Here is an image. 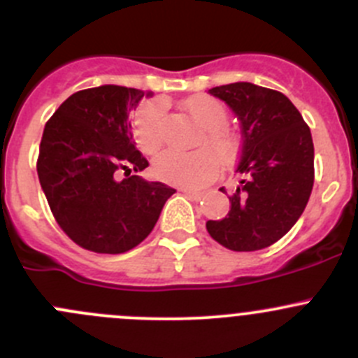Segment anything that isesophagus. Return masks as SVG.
Instances as JSON below:
<instances>
[{"mask_svg": "<svg viewBox=\"0 0 358 358\" xmlns=\"http://www.w3.org/2000/svg\"><path fill=\"white\" fill-rule=\"evenodd\" d=\"M183 194H185V196L189 197V199H192V201H201L202 197H204V194L197 192V190H189V189H185V190H183Z\"/></svg>", "mask_w": 358, "mask_h": 358, "instance_id": "esophagus-1", "label": "esophagus"}]
</instances>
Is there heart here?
<instances>
[{"instance_id": "b5f03b06", "label": "heart", "mask_w": 358, "mask_h": 358, "mask_svg": "<svg viewBox=\"0 0 358 358\" xmlns=\"http://www.w3.org/2000/svg\"><path fill=\"white\" fill-rule=\"evenodd\" d=\"M183 110L196 122L202 133L197 138V147L204 149L182 154L166 150L152 162V171L159 180L171 185L197 189L216 176L222 162H229L236 156L239 140L225 126L227 109L218 99L211 95H194L183 102ZM135 140L140 150L156 154L164 142L162 129V107L157 102H149L142 107L133 126Z\"/></svg>"}]
</instances>
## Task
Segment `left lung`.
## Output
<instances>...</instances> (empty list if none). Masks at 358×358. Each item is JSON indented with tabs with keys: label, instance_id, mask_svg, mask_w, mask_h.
I'll use <instances>...</instances> for the list:
<instances>
[{
	"label": "left lung",
	"instance_id": "1",
	"mask_svg": "<svg viewBox=\"0 0 358 358\" xmlns=\"http://www.w3.org/2000/svg\"><path fill=\"white\" fill-rule=\"evenodd\" d=\"M209 93L241 121L237 173L243 180L229 196V215L209 220L206 229L232 251L265 249L289 232L310 199L315 176L312 133L291 100L275 90L232 83Z\"/></svg>",
	"mask_w": 358,
	"mask_h": 358
}]
</instances>
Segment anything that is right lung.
<instances>
[{
    "label": "right lung",
    "mask_w": 358,
    "mask_h": 358,
    "mask_svg": "<svg viewBox=\"0 0 358 358\" xmlns=\"http://www.w3.org/2000/svg\"><path fill=\"white\" fill-rule=\"evenodd\" d=\"M143 95L150 93L115 85L81 90L45 124L39 183L60 229L88 251L121 255L138 246L175 194L131 175L149 166L129 121ZM121 171L127 178L117 180Z\"/></svg>",
    "instance_id": "1"
}]
</instances>
